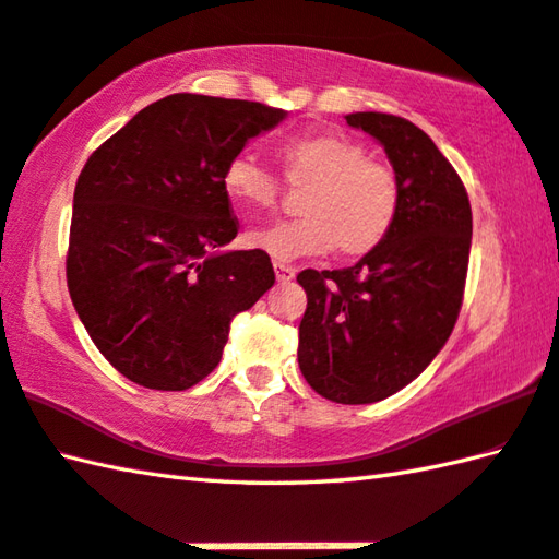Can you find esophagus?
I'll return each mask as SVG.
<instances>
[{
	"instance_id": "1",
	"label": "esophagus",
	"mask_w": 559,
	"mask_h": 559,
	"mask_svg": "<svg viewBox=\"0 0 559 559\" xmlns=\"http://www.w3.org/2000/svg\"><path fill=\"white\" fill-rule=\"evenodd\" d=\"M275 275L280 282H292L294 275H297V270L292 265H284V262H275Z\"/></svg>"
}]
</instances>
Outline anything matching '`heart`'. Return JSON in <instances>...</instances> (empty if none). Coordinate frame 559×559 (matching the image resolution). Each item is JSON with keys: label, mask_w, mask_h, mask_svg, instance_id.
Returning a JSON list of instances; mask_svg holds the SVG:
<instances>
[{"label": "heart", "mask_w": 559, "mask_h": 559, "mask_svg": "<svg viewBox=\"0 0 559 559\" xmlns=\"http://www.w3.org/2000/svg\"><path fill=\"white\" fill-rule=\"evenodd\" d=\"M280 157L292 180L311 182L304 216L248 230L250 248L277 262H294L335 248L360 258L384 243L402 206V185L392 167L365 157L362 145L343 133L299 135L282 145ZM221 185L248 209L277 199V177L248 153L230 157Z\"/></svg>", "instance_id": "b5f03b06"}]
</instances>
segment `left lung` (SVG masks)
<instances>
[{"instance_id":"obj_1","label":"left lung","mask_w":559,"mask_h":559,"mask_svg":"<svg viewBox=\"0 0 559 559\" xmlns=\"http://www.w3.org/2000/svg\"><path fill=\"white\" fill-rule=\"evenodd\" d=\"M382 145L402 185L384 243L353 267L304 270L299 370L335 404H372L433 362L455 329L465 292L472 209L457 173L428 135L379 111L345 116Z\"/></svg>"}]
</instances>
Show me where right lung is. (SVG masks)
Segmentation results:
<instances>
[{"mask_svg":"<svg viewBox=\"0 0 559 559\" xmlns=\"http://www.w3.org/2000/svg\"><path fill=\"white\" fill-rule=\"evenodd\" d=\"M287 111L170 94L104 141L72 199L68 289L99 353L131 382L182 392L214 370L228 323L272 284L270 255L226 250L230 157Z\"/></svg>","mask_w":559,"mask_h":559,"instance_id":"right-lung-1","label":"right lung"}]
</instances>
